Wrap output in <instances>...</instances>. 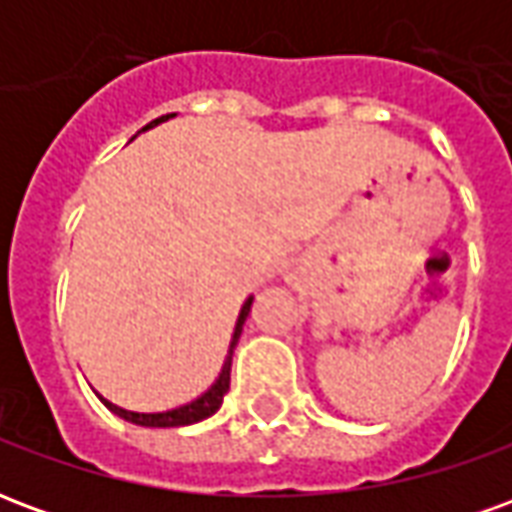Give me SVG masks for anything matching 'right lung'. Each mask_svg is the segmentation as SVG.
<instances>
[{
  "label": "right lung",
  "mask_w": 512,
  "mask_h": 512,
  "mask_svg": "<svg viewBox=\"0 0 512 512\" xmlns=\"http://www.w3.org/2000/svg\"><path fill=\"white\" fill-rule=\"evenodd\" d=\"M169 117H175V115L156 117V120L145 128L158 126V123H164V120H169ZM145 128H142V131H145ZM252 301L255 299L249 296V299L244 301L241 312H238V321H235L233 340H230V351H227V359H224L222 373H219V378H216V381H213V384L208 386L200 397H194V400L183 403V406L167 408V411H153V414L126 411V408L115 406V403H109V400L101 397V400H104V406L109 408L112 414H117V417H123L126 422H134V425H142V428H180V425H194V422H202V419H208L211 414H216L219 406H222L224 395H227V389H230V365H233V351H235V345H238V337H241V332H244L246 315H249V310H252Z\"/></svg>",
  "instance_id": "right-lung-1"
}]
</instances>
